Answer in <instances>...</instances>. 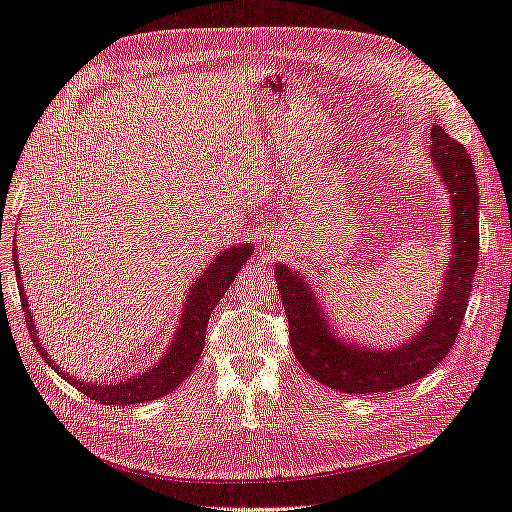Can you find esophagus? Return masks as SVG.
<instances>
[{
	"instance_id": "1",
	"label": "esophagus",
	"mask_w": 512,
	"mask_h": 512,
	"mask_svg": "<svg viewBox=\"0 0 512 512\" xmlns=\"http://www.w3.org/2000/svg\"><path fill=\"white\" fill-rule=\"evenodd\" d=\"M275 239H280V237H277V235H275V237H273V241H275ZM273 245H275V243H273Z\"/></svg>"
}]
</instances>
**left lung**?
I'll list each match as a JSON object with an SVG mask.
<instances>
[{
  "instance_id": "8db88e82",
  "label": "left lung",
  "mask_w": 512,
  "mask_h": 512,
  "mask_svg": "<svg viewBox=\"0 0 512 512\" xmlns=\"http://www.w3.org/2000/svg\"><path fill=\"white\" fill-rule=\"evenodd\" d=\"M433 173L451 200V254L433 312L406 342L367 348L342 337L327 316L322 297L301 271L275 262V282L290 327V346L309 376L342 393H386L427 376L453 348L466 316L478 265V183L466 147L440 126L429 132Z\"/></svg>"
}]
</instances>
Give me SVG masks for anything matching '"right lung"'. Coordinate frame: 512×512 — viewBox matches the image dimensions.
I'll return each instance as SVG.
<instances>
[{
	"label": "right lung",
	"mask_w": 512,
	"mask_h": 512,
	"mask_svg": "<svg viewBox=\"0 0 512 512\" xmlns=\"http://www.w3.org/2000/svg\"><path fill=\"white\" fill-rule=\"evenodd\" d=\"M254 254V243H237L232 247H226L224 252L215 254V258L205 267L196 280L192 282L188 294L183 299V309L179 316V327L170 337V344L166 352L160 356L156 363H151L145 371L130 378H121L115 382H85L76 376H70L66 369H61L51 354L44 350L42 339L38 337L36 320L29 307L27 292L23 288V277L19 267L17 245H14V273H17V286L21 294V305L25 309L27 329L32 335L38 352L42 359L55 369L57 374L68 380L72 386H76L83 395L89 399H96L104 406H130V404H145V401L164 397L173 393L177 386L190 376V371L196 367L200 352H203L205 335H207V322L213 312V307L224 297V292L235 282L237 273L245 267V262Z\"/></svg>",
	"instance_id": "1"
}]
</instances>
